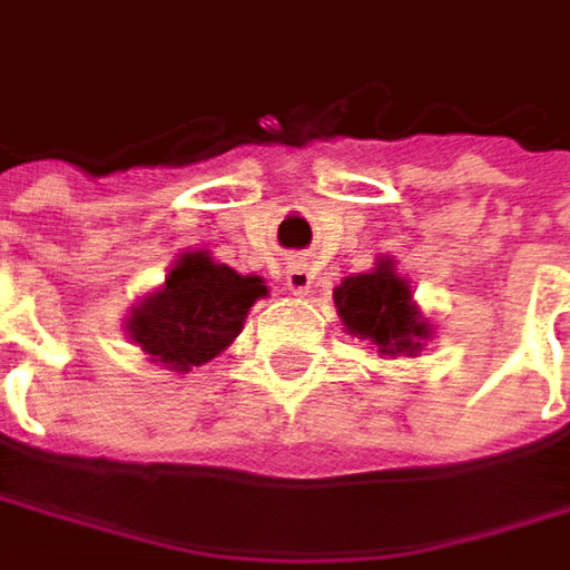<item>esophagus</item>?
Masks as SVG:
<instances>
[{"instance_id":"obj_1","label":"esophagus","mask_w":570,"mask_h":570,"mask_svg":"<svg viewBox=\"0 0 570 570\" xmlns=\"http://www.w3.org/2000/svg\"><path fill=\"white\" fill-rule=\"evenodd\" d=\"M309 286L312 274L306 267H289V271H286V289H289V293L303 296V293H309Z\"/></svg>"}]
</instances>
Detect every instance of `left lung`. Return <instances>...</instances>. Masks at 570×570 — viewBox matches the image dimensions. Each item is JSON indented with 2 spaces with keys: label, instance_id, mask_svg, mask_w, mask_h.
Wrapping results in <instances>:
<instances>
[{
  "label": "left lung",
  "instance_id": "8db88e82",
  "mask_svg": "<svg viewBox=\"0 0 570 570\" xmlns=\"http://www.w3.org/2000/svg\"><path fill=\"white\" fill-rule=\"evenodd\" d=\"M334 306L347 332L380 347V354H414L417 337H431L428 322L411 306V286L383 261L373 274L347 277L334 289Z\"/></svg>",
  "mask_w": 570,
  "mask_h": 570
}]
</instances>
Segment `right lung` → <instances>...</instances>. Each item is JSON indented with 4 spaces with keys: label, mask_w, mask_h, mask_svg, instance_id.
<instances>
[{
    "label": "right lung",
    "mask_w": 570,
    "mask_h": 570,
    "mask_svg": "<svg viewBox=\"0 0 570 570\" xmlns=\"http://www.w3.org/2000/svg\"><path fill=\"white\" fill-rule=\"evenodd\" d=\"M267 293L261 277H242L207 255H185L130 318V337L168 370H190L229 347L252 303Z\"/></svg>",
    "instance_id": "1"
}]
</instances>
